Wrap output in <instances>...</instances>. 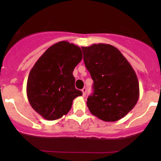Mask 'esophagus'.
I'll list each match as a JSON object with an SVG mask.
<instances>
[{"instance_id":"34e87169","label":"esophagus","mask_w":161,"mask_h":161,"mask_svg":"<svg viewBox=\"0 0 161 161\" xmlns=\"http://www.w3.org/2000/svg\"><path fill=\"white\" fill-rule=\"evenodd\" d=\"M86 91H87L86 88H83V89H82V96H83V97H85L86 94Z\"/></svg>"}]
</instances>
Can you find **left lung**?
<instances>
[{
    "mask_svg": "<svg viewBox=\"0 0 161 161\" xmlns=\"http://www.w3.org/2000/svg\"><path fill=\"white\" fill-rule=\"evenodd\" d=\"M82 50L93 80V92L87 99L89 110L102 121H118L139 100V80L134 69L112 45L98 43L82 47Z\"/></svg>",
    "mask_w": 161,
    "mask_h": 161,
    "instance_id": "1",
    "label": "left lung"
}]
</instances>
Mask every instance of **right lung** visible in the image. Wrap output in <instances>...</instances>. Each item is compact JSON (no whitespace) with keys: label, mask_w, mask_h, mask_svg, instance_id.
Returning a JSON list of instances; mask_svg holds the SVG:
<instances>
[{"label":"right lung","mask_w":161,"mask_h":161,"mask_svg":"<svg viewBox=\"0 0 161 161\" xmlns=\"http://www.w3.org/2000/svg\"><path fill=\"white\" fill-rule=\"evenodd\" d=\"M82 59L80 47L61 41L50 47L31 69L27 97L34 111L43 118L53 121L67 114L73 100L82 95L75 87L72 74Z\"/></svg>","instance_id":"obj_1"}]
</instances>
